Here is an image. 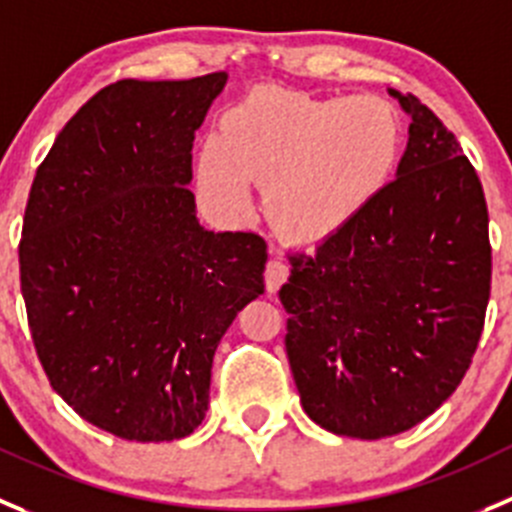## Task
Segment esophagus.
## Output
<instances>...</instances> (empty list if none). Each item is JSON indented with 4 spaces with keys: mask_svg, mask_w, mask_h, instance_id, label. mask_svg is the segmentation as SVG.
<instances>
[{
    "mask_svg": "<svg viewBox=\"0 0 512 512\" xmlns=\"http://www.w3.org/2000/svg\"><path fill=\"white\" fill-rule=\"evenodd\" d=\"M288 275H290L288 262L280 260V257H272V260L267 262V267H265V288H267V293H275V290H278L280 285H283L285 280H288Z\"/></svg>",
    "mask_w": 512,
    "mask_h": 512,
    "instance_id": "obj_1",
    "label": "esophagus"
}]
</instances>
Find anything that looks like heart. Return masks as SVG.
I'll use <instances>...</instances> for the list:
<instances>
[{"label": "heart", "mask_w": 512, "mask_h": 512, "mask_svg": "<svg viewBox=\"0 0 512 512\" xmlns=\"http://www.w3.org/2000/svg\"><path fill=\"white\" fill-rule=\"evenodd\" d=\"M404 126L379 95L315 98L260 88L222 113L217 138L199 151L197 184L224 214L262 189V212L293 245L331 240L356 222L389 186Z\"/></svg>", "instance_id": "heart-1"}]
</instances>
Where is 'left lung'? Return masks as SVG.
I'll list each match as a JSON object with an SVG mask.
<instances>
[{
  "instance_id": "obj_1",
  "label": "left lung",
  "mask_w": 512,
  "mask_h": 512,
  "mask_svg": "<svg viewBox=\"0 0 512 512\" xmlns=\"http://www.w3.org/2000/svg\"><path fill=\"white\" fill-rule=\"evenodd\" d=\"M396 179L353 224L290 255L280 288L290 371L315 424L384 439L460 386L490 298L487 204L455 133L414 95Z\"/></svg>"
}]
</instances>
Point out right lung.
<instances>
[{"label":"right lung","mask_w":512,"mask_h":512,"mask_svg":"<svg viewBox=\"0 0 512 512\" xmlns=\"http://www.w3.org/2000/svg\"><path fill=\"white\" fill-rule=\"evenodd\" d=\"M227 73L118 80L65 123L19 242L32 341L52 389L103 432L171 442L202 424L217 343L265 293L267 245L209 232L191 146Z\"/></svg>","instance_id":"add662e5"}]
</instances>
